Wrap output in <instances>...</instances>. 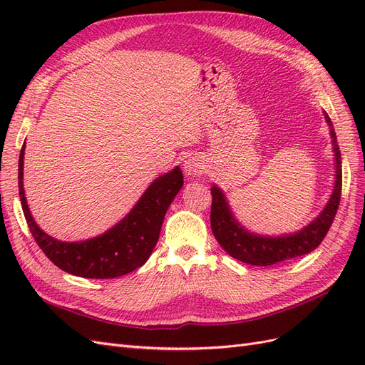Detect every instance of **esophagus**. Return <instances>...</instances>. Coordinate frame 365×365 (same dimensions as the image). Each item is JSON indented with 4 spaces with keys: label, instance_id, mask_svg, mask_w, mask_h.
Wrapping results in <instances>:
<instances>
[{
    "label": "esophagus",
    "instance_id": "1",
    "mask_svg": "<svg viewBox=\"0 0 365 365\" xmlns=\"http://www.w3.org/2000/svg\"><path fill=\"white\" fill-rule=\"evenodd\" d=\"M183 171L186 175H191V178H194V175L202 174L205 171V165L198 158L190 156V158H186L183 162Z\"/></svg>",
    "mask_w": 365,
    "mask_h": 365
}]
</instances>
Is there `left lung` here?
Returning <instances> with one entry per match:
<instances>
[{
  "label": "left lung",
  "mask_w": 365,
  "mask_h": 365,
  "mask_svg": "<svg viewBox=\"0 0 365 365\" xmlns=\"http://www.w3.org/2000/svg\"><path fill=\"white\" fill-rule=\"evenodd\" d=\"M324 120L329 125V135L332 139L335 159V183L331 197L322 212L309 225L294 233H284L277 237H268L245 229L232 212L225 191L214 185L210 187L212 206H210V227L218 244L235 259L244 264L267 267L284 261L294 259L311 253L320 245L331 229L341 198L343 171H341V151L336 143V135L329 115L324 112Z\"/></svg>",
  "instance_id": "obj_1"
}]
</instances>
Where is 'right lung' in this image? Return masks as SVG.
Masks as SVG:
<instances>
[{
    "mask_svg": "<svg viewBox=\"0 0 365 365\" xmlns=\"http://www.w3.org/2000/svg\"><path fill=\"white\" fill-rule=\"evenodd\" d=\"M24 153L21 148L18 186L27 225L41 250L63 272L86 279H113L143 267L159 240L163 218L174 197L183 186L179 167L153 180L120 222L104 233L85 241H61L45 233L34 221L24 191Z\"/></svg>",
    "mask_w": 365,
    "mask_h": 365,
    "instance_id": "add662e5",
    "label": "right lung"
}]
</instances>
